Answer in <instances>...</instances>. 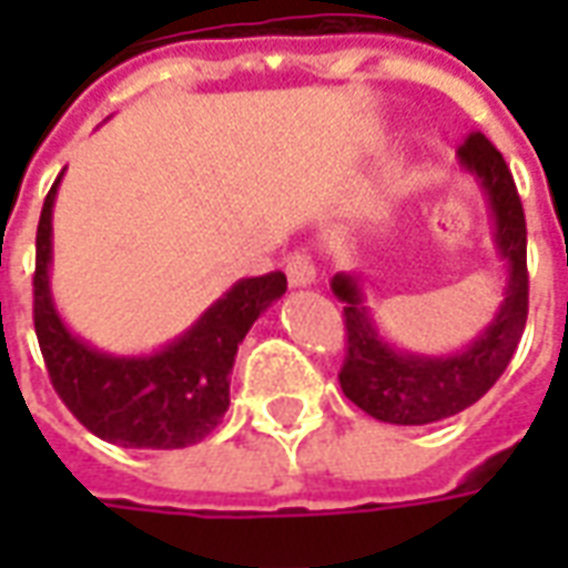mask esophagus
<instances>
[{"label":"esophagus","mask_w":568,"mask_h":568,"mask_svg":"<svg viewBox=\"0 0 568 568\" xmlns=\"http://www.w3.org/2000/svg\"><path fill=\"white\" fill-rule=\"evenodd\" d=\"M285 276H288L292 288H310V285H316V267H313L307 252H292L288 255V261H285Z\"/></svg>","instance_id":"1"}]
</instances>
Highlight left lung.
<instances>
[{"label":"left lung","mask_w":568,"mask_h":568,"mask_svg":"<svg viewBox=\"0 0 568 568\" xmlns=\"http://www.w3.org/2000/svg\"><path fill=\"white\" fill-rule=\"evenodd\" d=\"M463 170L487 203L493 246L505 264V288L496 316L471 344L456 353H414L395 346L365 304L358 273H334L332 292L344 304L346 358L341 389L368 417L393 426H426L471 407L508 368L524 337L529 310L526 276V219L511 170L484 133H471L459 149Z\"/></svg>","instance_id":"obj_1"}]
</instances>
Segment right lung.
Segmentation results:
<instances>
[{
    "instance_id": "add662e5",
    "label": "right lung",
    "mask_w": 568,
    "mask_h": 568,
    "mask_svg": "<svg viewBox=\"0 0 568 568\" xmlns=\"http://www.w3.org/2000/svg\"><path fill=\"white\" fill-rule=\"evenodd\" d=\"M63 173L48 191L36 234V334L63 405L97 438L140 450L191 447L219 426L231 405L236 346L264 310L285 295V273L236 280L200 320L151 353L118 356L81 341L51 292L54 200Z\"/></svg>"
}]
</instances>
